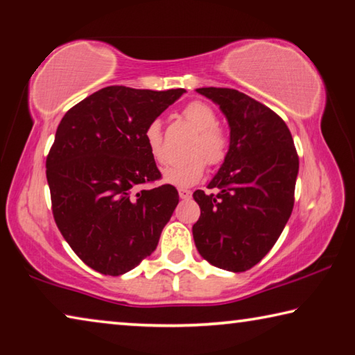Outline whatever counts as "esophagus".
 Segmentation results:
<instances>
[{
    "label": "esophagus",
    "mask_w": 355,
    "mask_h": 355,
    "mask_svg": "<svg viewBox=\"0 0 355 355\" xmlns=\"http://www.w3.org/2000/svg\"><path fill=\"white\" fill-rule=\"evenodd\" d=\"M178 194H180V199H183V200H188V199H191V196H192V192L189 191V189H184V188H180L178 189Z\"/></svg>",
    "instance_id": "1"
}]
</instances>
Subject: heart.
<instances>
[{
	"instance_id": "b5f03b06",
	"label": "heart",
	"mask_w": 355,
	"mask_h": 355,
	"mask_svg": "<svg viewBox=\"0 0 355 355\" xmlns=\"http://www.w3.org/2000/svg\"><path fill=\"white\" fill-rule=\"evenodd\" d=\"M182 117L199 133L189 148L191 158L164 171V182L175 186L196 184L205 173L207 164L220 166L228 156L230 137L218 125V114L205 101H189L182 110ZM144 141L148 153L159 166L169 163L163 130L158 120L150 122L144 130Z\"/></svg>"
}]
</instances>
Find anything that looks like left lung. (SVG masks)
I'll return each mask as SVG.
<instances>
[{
  "label": "left lung",
  "mask_w": 355,
  "mask_h": 355,
  "mask_svg": "<svg viewBox=\"0 0 355 355\" xmlns=\"http://www.w3.org/2000/svg\"><path fill=\"white\" fill-rule=\"evenodd\" d=\"M230 125V150L209 192L192 197L200 218L192 225L199 254L216 268L243 272L272 249L294 207L299 156L286 123L235 89L202 87Z\"/></svg>",
  "instance_id": "8db88e82"
}]
</instances>
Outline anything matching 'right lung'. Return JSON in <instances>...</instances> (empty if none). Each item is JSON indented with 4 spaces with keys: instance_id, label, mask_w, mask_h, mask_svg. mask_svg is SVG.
I'll use <instances>...</instances> for the list:
<instances>
[{
    "instance_id": "right-lung-1",
    "label": "right lung",
    "mask_w": 355,
    "mask_h": 355,
    "mask_svg": "<svg viewBox=\"0 0 355 355\" xmlns=\"http://www.w3.org/2000/svg\"><path fill=\"white\" fill-rule=\"evenodd\" d=\"M184 89L147 91L107 86L65 112L46 156L55 222L89 268L120 275L158 245L178 203L144 130L182 97Z\"/></svg>"
}]
</instances>
